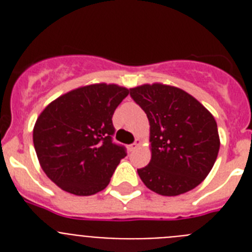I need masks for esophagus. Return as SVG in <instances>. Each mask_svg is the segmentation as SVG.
Here are the masks:
<instances>
[{"instance_id": "obj_1", "label": "esophagus", "mask_w": 252, "mask_h": 252, "mask_svg": "<svg viewBox=\"0 0 252 252\" xmlns=\"http://www.w3.org/2000/svg\"><path fill=\"white\" fill-rule=\"evenodd\" d=\"M140 145H141V141H140V140H136V141L133 142V144H131V145L128 146V150H130V151H135L137 148H139Z\"/></svg>"}]
</instances>
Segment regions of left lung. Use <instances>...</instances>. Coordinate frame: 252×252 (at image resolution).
Returning a JSON list of instances; mask_svg holds the SVG:
<instances>
[{
	"label": "left lung",
	"mask_w": 252,
	"mask_h": 252,
	"mask_svg": "<svg viewBox=\"0 0 252 252\" xmlns=\"http://www.w3.org/2000/svg\"><path fill=\"white\" fill-rule=\"evenodd\" d=\"M150 124L151 160L137 169L149 189L161 195L189 192L206 179L220 150L212 113L177 87L142 84L130 90Z\"/></svg>",
	"instance_id": "1"
}]
</instances>
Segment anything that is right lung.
<instances>
[{
	"label": "right lung",
	"mask_w": 252,
	"mask_h": 252,
	"mask_svg": "<svg viewBox=\"0 0 252 252\" xmlns=\"http://www.w3.org/2000/svg\"><path fill=\"white\" fill-rule=\"evenodd\" d=\"M128 90L117 84L79 87L40 113L32 140L44 173L59 188L92 195L108 186L126 149L112 141V116Z\"/></svg>",
	"instance_id": "obj_1"
}]
</instances>
